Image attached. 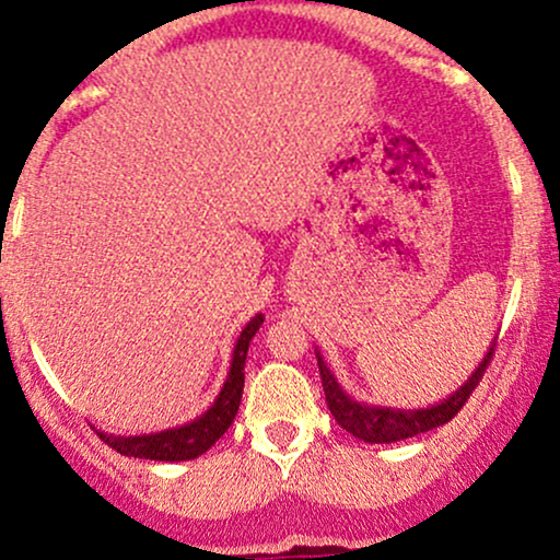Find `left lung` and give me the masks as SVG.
Wrapping results in <instances>:
<instances>
[{
  "instance_id": "obj_1",
  "label": "left lung",
  "mask_w": 560,
  "mask_h": 560,
  "mask_svg": "<svg viewBox=\"0 0 560 560\" xmlns=\"http://www.w3.org/2000/svg\"><path fill=\"white\" fill-rule=\"evenodd\" d=\"M491 355H494V342H491L487 353H483L481 364L476 366V372L459 385L457 390L450 393L444 401L430 404L425 409H398V407H380V404H366L355 401L353 396H348L342 390V385L337 383V377L324 361V355L316 350L318 372H322V385L324 396H327V407L335 415L337 425L346 428L348 433H353L355 439L366 441V444H393V441L411 439L417 433H428V430L446 425L459 409L465 407V401L470 398V393L476 390L478 380L487 372Z\"/></svg>"
}]
</instances>
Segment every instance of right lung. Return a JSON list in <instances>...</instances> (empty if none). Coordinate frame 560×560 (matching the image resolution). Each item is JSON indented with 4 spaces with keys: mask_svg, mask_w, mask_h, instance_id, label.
I'll list each match as a JSON object with an SVG mask.
<instances>
[{
    "mask_svg": "<svg viewBox=\"0 0 560 560\" xmlns=\"http://www.w3.org/2000/svg\"><path fill=\"white\" fill-rule=\"evenodd\" d=\"M262 313H255L249 318L247 327L238 335L236 346H233L231 355V370L225 377L223 388H220L218 398L210 404L205 415L196 420L186 422L180 428L159 430V433H143V435H114L106 430H95L103 441L125 457L138 459H159V463H183V459H196L205 454L225 430L231 428L233 417H236L238 404H242L244 390V364H247V350L255 331L260 329Z\"/></svg>",
    "mask_w": 560,
    "mask_h": 560,
    "instance_id": "add662e5",
    "label": "right lung"
}]
</instances>
